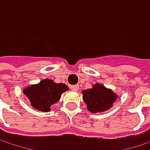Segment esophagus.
<instances>
[{"label": "esophagus", "instance_id": "obj_1", "mask_svg": "<svg viewBox=\"0 0 150 150\" xmlns=\"http://www.w3.org/2000/svg\"><path fill=\"white\" fill-rule=\"evenodd\" d=\"M71 89L74 90V91H77L79 89V85H73V86H71Z\"/></svg>", "mask_w": 150, "mask_h": 150}]
</instances>
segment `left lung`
<instances>
[{
  "instance_id": "1",
  "label": "left lung",
  "mask_w": 150,
  "mask_h": 150,
  "mask_svg": "<svg viewBox=\"0 0 150 150\" xmlns=\"http://www.w3.org/2000/svg\"><path fill=\"white\" fill-rule=\"evenodd\" d=\"M82 95L88 110L92 113L108 110L117 99L116 95H115L112 90L106 88L99 83L94 85L92 88L83 90Z\"/></svg>"
}]
</instances>
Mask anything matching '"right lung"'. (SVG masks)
I'll return each mask as SVG.
<instances>
[{"mask_svg":"<svg viewBox=\"0 0 150 150\" xmlns=\"http://www.w3.org/2000/svg\"><path fill=\"white\" fill-rule=\"evenodd\" d=\"M68 87L63 83H55L50 79L42 80L36 85H32L23 90V93L29 99L32 107L47 112L51 106L56 103Z\"/></svg>","mask_w":150,"mask_h":150,"instance_id":"obj_1","label":"right lung"}]
</instances>
